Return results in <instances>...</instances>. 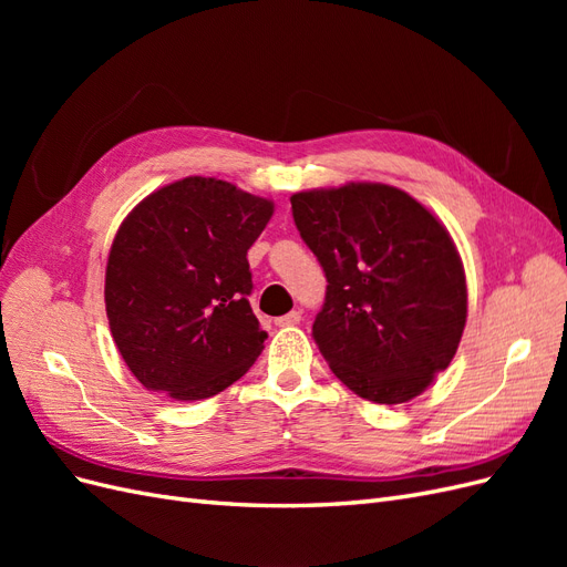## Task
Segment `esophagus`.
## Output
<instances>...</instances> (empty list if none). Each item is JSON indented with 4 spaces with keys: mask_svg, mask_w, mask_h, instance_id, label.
<instances>
[{
    "mask_svg": "<svg viewBox=\"0 0 567 567\" xmlns=\"http://www.w3.org/2000/svg\"><path fill=\"white\" fill-rule=\"evenodd\" d=\"M300 319H302V315L298 312V310H293V312H288V315H284V317H279L277 321V326H281V329H288V326H298L300 323Z\"/></svg>",
    "mask_w": 567,
    "mask_h": 567,
    "instance_id": "esophagus-1",
    "label": "esophagus"
}]
</instances>
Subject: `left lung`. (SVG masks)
<instances>
[{
  "label": "left lung",
  "mask_w": 567,
  "mask_h": 567,
  "mask_svg": "<svg viewBox=\"0 0 567 567\" xmlns=\"http://www.w3.org/2000/svg\"><path fill=\"white\" fill-rule=\"evenodd\" d=\"M326 274L312 338L331 371L375 404L416 398L450 367L466 326V274L450 231L388 184L290 196Z\"/></svg>",
  "instance_id": "8db88e82"
}]
</instances>
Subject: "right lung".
I'll list each match as a JSON object with an SVG mask.
<instances>
[{
    "label": "right lung",
    "mask_w": 567,
    "mask_h": 567,
    "mask_svg": "<svg viewBox=\"0 0 567 567\" xmlns=\"http://www.w3.org/2000/svg\"><path fill=\"white\" fill-rule=\"evenodd\" d=\"M274 203L213 177L146 196L120 225L106 265V315L146 390L208 400L252 367L267 333L252 315L248 250Z\"/></svg>",
    "instance_id": "add662e5"
}]
</instances>
